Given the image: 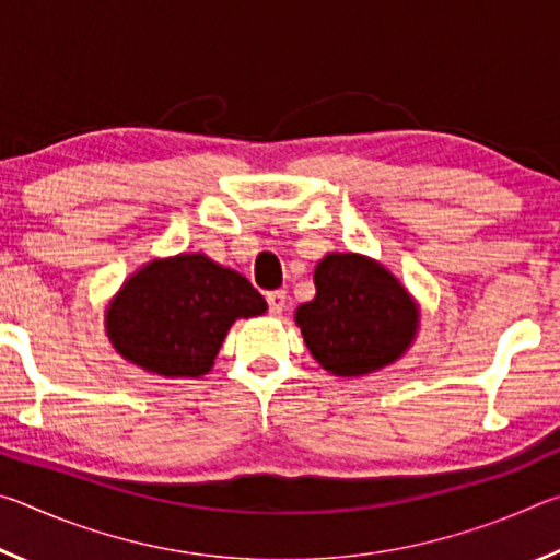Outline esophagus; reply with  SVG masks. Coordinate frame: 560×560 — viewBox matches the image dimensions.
<instances>
[{
  "label": "esophagus",
  "mask_w": 560,
  "mask_h": 560,
  "mask_svg": "<svg viewBox=\"0 0 560 560\" xmlns=\"http://www.w3.org/2000/svg\"><path fill=\"white\" fill-rule=\"evenodd\" d=\"M267 303H269V311H271L273 316L281 314V311L287 308V291H283V289L269 291V293H267Z\"/></svg>",
  "instance_id": "1"
}]
</instances>
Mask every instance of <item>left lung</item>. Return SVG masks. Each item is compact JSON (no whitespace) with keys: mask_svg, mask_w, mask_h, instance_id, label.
Listing matches in <instances>:
<instances>
[{"mask_svg":"<svg viewBox=\"0 0 560 560\" xmlns=\"http://www.w3.org/2000/svg\"><path fill=\"white\" fill-rule=\"evenodd\" d=\"M316 299L301 303L296 324L320 365L334 375H365L405 353L417 328L410 293L381 264L328 254L314 271Z\"/></svg>","mask_w":560,"mask_h":560,"instance_id":"obj_1","label":"left lung"}]
</instances>
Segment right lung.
Segmentation results:
<instances>
[{
    "mask_svg": "<svg viewBox=\"0 0 560 560\" xmlns=\"http://www.w3.org/2000/svg\"><path fill=\"white\" fill-rule=\"evenodd\" d=\"M267 301L242 273L205 254L150 261L118 291L106 314L118 353L165 377H200L236 318L261 316Z\"/></svg>",
    "mask_w": 560,
    "mask_h": 560,
    "instance_id": "1",
    "label": "right lung"
}]
</instances>
